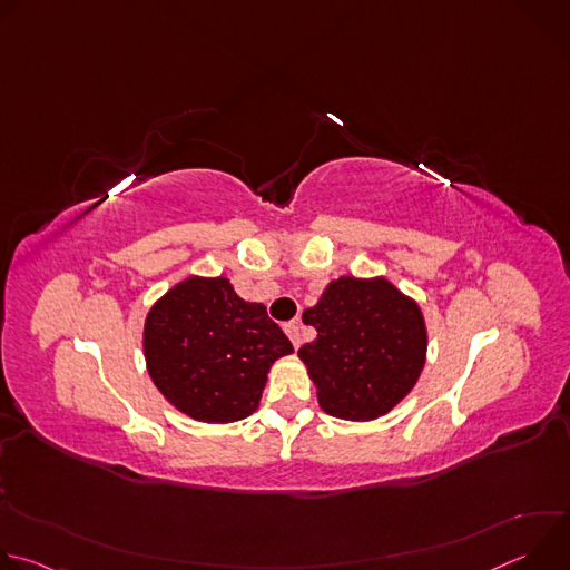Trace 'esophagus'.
<instances>
[{
  "mask_svg": "<svg viewBox=\"0 0 570 570\" xmlns=\"http://www.w3.org/2000/svg\"><path fill=\"white\" fill-rule=\"evenodd\" d=\"M284 332H286V336L291 338V343H293V347L297 350L299 347V343H302V338H299V327L295 322H288V324H284Z\"/></svg>",
  "mask_w": 570,
  "mask_h": 570,
  "instance_id": "34e87169",
  "label": "esophagus"
}]
</instances>
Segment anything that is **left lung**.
Listing matches in <instances>:
<instances>
[{
  "label": "left lung",
  "instance_id": "left-lung-1",
  "mask_svg": "<svg viewBox=\"0 0 570 570\" xmlns=\"http://www.w3.org/2000/svg\"><path fill=\"white\" fill-rule=\"evenodd\" d=\"M317 338L297 356L324 413L347 422L387 415L411 394L426 363L422 306L387 277L343 275L302 313Z\"/></svg>",
  "mask_w": 570,
  "mask_h": 570
}]
</instances>
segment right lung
Here are the masks:
<instances>
[{
  "mask_svg": "<svg viewBox=\"0 0 570 570\" xmlns=\"http://www.w3.org/2000/svg\"><path fill=\"white\" fill-rule=\"evenodd\" d=\"M141 347L161 396L205 424L253 415L271 367L293 354L266 306L240 299L223 275H189L161 295L146 313Z\"/></svg>",
  "mask_w": 570,
  "mask_h": 570,
  "instance_id": "right-lung-1",
  "label": "right lung"
}]
</instances>
